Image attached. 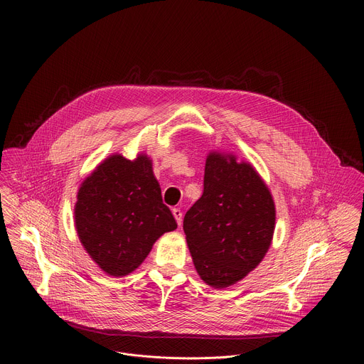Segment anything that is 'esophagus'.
Masks as SVG:
<instances>
[{"mask_svg":"<svg viewBox=\"0 0 364 364\" xmlns=\"http://www.w3.org/2000/svg\"><path fill=\"white\" fill-rule=\"evenodd\" d=\"M173 216H174L177 225L181 226V222H183V213H181V210H180V209H173Z\"/></svg>","mask_w":364,"mask_h":364,"instance_id":"34e87169","label":"esophagus"}]
</instances>
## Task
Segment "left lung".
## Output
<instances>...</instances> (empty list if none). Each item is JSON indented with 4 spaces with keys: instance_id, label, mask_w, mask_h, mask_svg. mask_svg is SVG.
I'll list each match as a JSON object with an SVG mask.
<instances>
[{
    "instance_id": "8db88e82",
    "label": "left lung",
    "mask_w": 364,
    "mask_h": 364,
    "mask_svg": "<svg viewBox=\"0 0 364 364\" xmlns=\"http://www.w3.org/2000/svg\"><path fill=\"white\" fill-rule=\"evenodd\" d=\"M275 219L272 194L253 166L210 151L203 194L183 222L198 277L216 289L243 279L265 257Z\"/></svg>"
}]
</instances>
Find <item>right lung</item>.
<instances>
[{"label": "right lung", "instance_id": "1", "mask_svg": "<svg viewBox=\"0 0 364 364\" xmlns=\"http://www.w3.org/2000/svg\"><path fill=\"white\" fill-rule=\"evenodd\" d=\"M76 198L79 240L92 261L115 278L134 272L157 239L177 229L145 152L135 160L109 155L82 181Z\"/></svg>", "mask_w": 364, "mask_h": 364}]
</instances>
